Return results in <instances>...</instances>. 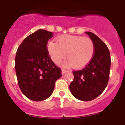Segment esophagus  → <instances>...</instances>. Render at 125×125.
Returning a JSON list of instances; mask_svg holds the SVG:
<instances>
[{"instance_id":"esophagus-1","label":"esophagus","mask_w":125,"mask_h":125,"mask_svg":"<svg viewBox=\"0 0 125 125\" xmlns=\"http://www.w3.org/2000/svg\"><path fill=\"white\" fill-rule=\"evenodd\" d=\"M67 72H68V70H66V69H62V74H64L66 73Z\"/></svg>"}]
</instances>
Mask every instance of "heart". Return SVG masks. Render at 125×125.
Returning <instances> with one entry per match:
<instances>
[{"mask_svg":"<svg viewBox=\"0 0 125 125\" xmlns=\"http://www.w3.org/2000/svg\"><path fill=\"white\" fill-rule=\"evenodd\" d=\"M47 43V50L52 60L59 64L66 56L69 63L75 68H83L88 64L95 52L94 42L89 37L66 35Z\"/></svg>","mask_w":125,"mask_h":125,"instance_id":"heart-1","label":"heart"}]
</instances>
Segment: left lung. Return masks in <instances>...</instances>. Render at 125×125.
I'll use <instances>...</instances> for the list:
<instances>
[{
	"label": "left lung",
	"instance_id": "8db88e82",
	"mask_svg": "<svg viewBox=\"0 0 125 125\" xmlns=\"http://www.w3.org/2000/svg\"><path fill=\"white\" fill-rule=\"evenodd\" d=\"M87 34L93 40L95 52L93 59L80 70L73 71L74 80L69 85L73 95L81 101H91L101 94L110 78L111 57L106 45L91 32Z\"/></svg>",
	"mask_w": 125,
	"mask_h": 125
}]
</instances>
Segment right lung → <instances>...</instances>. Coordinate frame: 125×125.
Wrapping results in <instances>:
<instances>
[{
  "instance_id": "1",
  "label": "right lung",
  "mask_w": 125,
  "mask_h": 125,
  "mask_svg": "<svg viewBox=\"0 0 125 125\" xmlns=\"http://www.w3.org/2000/svg\"><path fill=\"white\" fill-rule=\"evenodd\" d=\"M53 33L39 29L30 34L17 49L15 68L19 86L30 100H44L52 93L61 69L52 61L47 42Z\"/></svg>"
}]
</instances>
